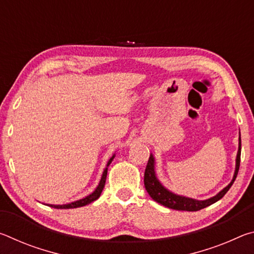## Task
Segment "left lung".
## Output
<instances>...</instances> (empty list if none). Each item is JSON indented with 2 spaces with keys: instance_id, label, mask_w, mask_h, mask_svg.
<instances>
[{
  "instance_id": "obj_1",
  "label": "left lung",
  "mask_w": 254,
  "mask_h": 254,
  "mask_svg": "<svg viewBox=\"0 0 254 254\" xmlns=\"http://www.w3.org/2000/svg\"><path fill=\"white\" fill-rule=\"evenodd\" d=\"M240 159H241V134H239V149H238V153H236V159H235V170H234V175H233V178L231 180V183L227 185L226 187L223 188L221 191H218L216 195L210 197V198L198 200L195 198H190V197L175 194V192H173L163 186V185L160 183V180H159L157 177L156 160H154L153 154L150 153L147 168H145V171H144V187L147 189L150 197H151L154 201L166 206V207L173 208L176 210L196 212V210L205 208L209 205L216 203L217 200H220L222 197L229 191V189L234 183L236 176H238L239 168H240Z\"/></svg>"
}]
</instances>
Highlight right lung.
<instances>
[{
    "label": "right lung",
    "mask_w": 254,
    "mask_h": 254,
    "mask_svg": "<svg viewBox=\"0 0 254 254\" xmlns=\"http://www.w3.org/2000/svg\"><path fill=\"white\" fill-rule=\"evenodd\" d=\"M115 158V153L112 156L109 161H107L106 163V167L104 171H103V175L101 177V180L100 183H98L97 187L95 188V190H94L92 194L87 195L86 197H84V198L81 199H78V200H75V201H71V203H68V204H64V205H53V204H47V206H50V207H54V208H58V209H67V208H77V207H81V206H85V205H88L91 204L92 201L96 200L98 197L101 196L102 194V190L103 188H104L105 186V182H106V176H107V167H109L111 165V162L113 161V159Z\"/></svg>",
    "instance_id": "right-lung-1"
}]
</instances>
